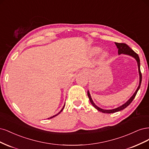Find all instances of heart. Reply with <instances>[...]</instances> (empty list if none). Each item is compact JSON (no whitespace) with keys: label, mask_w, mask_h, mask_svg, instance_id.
<instances>
[{"label":"heart","mask_w":149,"mask_h":149,"mask_svg":"<svg viewBox=\"0 0 149 149\" xmlns=\"http://www.w3.org/2000/svg\"><path fill=\"white\" fill-rule=\"evenodd\" d=\"M99 51V49H98V48H96L95 49V52H98ZM104 56H105V55H104Z\"/></svg>","instance_id":"obj_1"}]
</instances>
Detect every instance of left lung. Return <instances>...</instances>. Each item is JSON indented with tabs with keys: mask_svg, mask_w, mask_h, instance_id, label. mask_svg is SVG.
I'll use <instances>...</instances> for the list:
<instances>
[{
	"mask_svg": "<svg viewBox=\"0 0 149 149\" xmlns=\"http://www.w3.org/2000/svg\"><path fill=\"white\" fill-rule=\"evenodd\" d=\"M115 44H116L117 47L118 48V54H127L135 58L137 62V64H138V68H139V75H140V81H139V87L137 88V89L136 90V92L134 93V95L132 96L131 97V98L129 99L127 102L124 103V104H123L122 106L119 107L117 108H115L113 109H109V110H106V109H103L102 108H100L99 107H98L97 105H96L91 98V96L90 95V93L88 91L87 92V95H88V97L89 98V100L90 101L91 103L93 105V106L97 109V110H98L99 111H101L102 113H116L119 111H121V110L125 109L127 106H129V104L131 103V102L133 101V100L135 98L136 95L138 92L139 89L141 87V81H142V74H141V69H140V59H139V57L138 56V54L137 53H136L135 52H134L130 47H129L128 45H127L126 43H118V42H115Z\"/></svg>",
	"mask_w": 149,
	"mask_h": 149,
	"instance_id": "left-lung-1",
	"label": "left lung"
}]
</instances>
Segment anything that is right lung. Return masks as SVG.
I'll list each match as a JSON object with an SVG mask.
<instances>
[{
  "mask_svg": "<svg viewBox=\"0 0 149 149\" xmlns=\"http://www.w3.org/2000/svg\"><path fill=\"white\" fill-rule=\"evenodd\" d=\"M64 107H63V108H62V109H61V111H60V112H59V113H58V114H56V115H54V116H52V117H51V118H50V119H51V118H54V117H55V116H57V115H58V114H59V113H61V111H62V110H63V109H64ZM49 118H48V119H49Z\"/></svg>",
  "mask_w": 149,
  "mask_h": 149,
  "instance_id": "add662e5",
  "label": "right lung"
}]
</instances>
